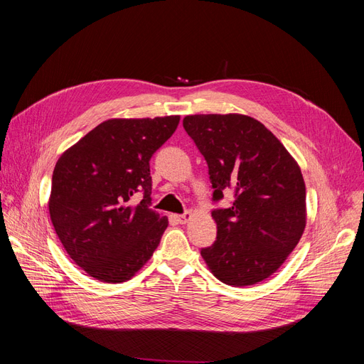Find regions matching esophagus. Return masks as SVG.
<instances>
[{
	"instance_id": "34e87169",
	"label": "esophagus",
	"mask_w": 364,
	"mask_h": 364,
	"mask_svg": "<svg viewBox=\"0 0 364 364\" xmlns=\"http://www.w3.org/2000/svg\"><path fill=\"white\" fill-rule=\"evenodd\" d=\"M176 218H178V222H179V223L185 225V223H188V222H190V220L193 218V213H190V211H186L185 214H182V215H178V217H176Z\"/></svg>"
}]
</instances>
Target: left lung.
<instances>
[{"instance_id": "1", "label": "left lung", "mask_w": 364, "mask_h": 364, "mask_svg": "<svg viewBox=\"0 0 364 364\" xmlns=\"http://www.w3.org/2000/svg\"><path fill=\"white\" fill-rule=\"evenodd\" d=\"M183 127L206 159L214 200L225 190L235 193L232 206L213 211L217 240L200 250L208 269L232 287L267 279L305 230L299 164L266 126L247 115H186Z\"/></svg>"}]
</instances>
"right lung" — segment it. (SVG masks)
Returning <instances> with one entry per match:
<instances>
[{"mask_svg":"<svg viewBox=\"0 0 364 364\" xmlns=\"http://www.w3.org/2000/svg\"><path fill=\"white\" fill-rule=\"evenodd\" d=\"M179 121V115L106 119L56 162L51 223L70 258L90 277L126 282L159 246L168 218L149 208V162ZM138 191H145V199L130 205Z\"/></svg>","mask_w":364,"mask_h":364,"instance_id":"add662e5","label":"right lung"}]
</instances>
